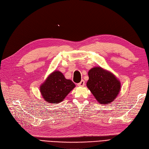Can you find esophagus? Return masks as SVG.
Listing matches in <instances>:
<instances>
[{"mask_svg": "<svg viewBox=\"0 0 149 149\" xmlns=\"http://www.w3.org/2000/svg\"><path fill=\"white\" fill-rule=\"evenodd\" d=\"M85 86V81L84 80H81L80 83L78 84V86L80 87H84Z\"/></svg>", "mask_w": 149, "mask_h": 149, "instance_id": "esophagus-1", "label": "esophagus"}]
</instances>
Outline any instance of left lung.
Wrapping results in <instances>:
<instances>
[{
  "label": "left lung",
  "instance_id": "obj_1",
  "mask_svg": "<svg viewBox=\"0 0 149 149\" xmlns=\"http://www.w3.org/2000/svg\"><path fill=\"white\" fill-rule=\"evenodd\" d=\"M87 86L101 104H109L116 98L120 91V82L114 75L100 67L88 72Z\"/></svg>",
  "mask_w": 149,
  "mask_h": 149
}]
</instances>
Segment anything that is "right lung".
<instances>
[{
  "mask_svg": "<svg viewBox=\"0 0 149 149\" xmlns=\"http://www.w3.org/2000/svg\"><path fill=\"white\" fill-rule=\"evenodd\" d=\"M74 87L75 84L71 80L66 79L61 72L55 71L40 86V92L45 101L60 103Z\"/></svg>",
  "mask_w": 149,
  "mask_h": 149,
  "instance_id": "1",
  "label": "right lung"
}]
</instances>
